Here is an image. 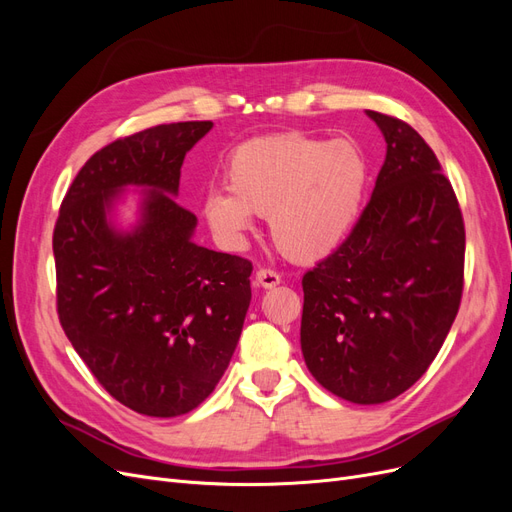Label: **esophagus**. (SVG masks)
<instances>
[{"mask_svg": "<svg viewBox=\"0 0 512 512\" xmlns=\"http://www.w3.org/2000/svg\"><path fill=\"white\" fill-rule=\"evenodd\" d=\"M282 282L280 273H275L273 269H258L256 271V286L260 288H275Z\"/></svg>", "mask_w": 512, "mask_h": 512, "instance_id": "esophagus-1", "label": "esophagus"}]
</instances>
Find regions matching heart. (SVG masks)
Segmentation results:
<instances>
[{
  "label": "heart",
  "mask_w": 512,
  "mask_h": 512,
  "mask_svg": "<svg viewBox=\"0 0 512 512\" xmlns=\"http://www.w3.org/2000/svg\"><path fill=\"white\" fill-rule=\"evenodd\" d=\"M369 183V162L352 138L305 132L254 136L232 149L228 194L211 192L205 220L226 243H241L250 215H267L277 250L297 262L327 258L352 232Z\"/></svg>",
  "instance_id": "b5f03b06"
}]
</instances>
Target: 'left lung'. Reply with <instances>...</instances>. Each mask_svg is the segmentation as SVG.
Wrapping results in <instances>:
<instances>
[{
  "mask_svg": "<svg viewBox=\"0 0 512 512\" xmlns=\"http://www.w3.org/2000/svg\"><path fill=\"white\" fill-rule=\"evenodd\" d=\"M386 141L374 194L348 239L303 275L301 350L352 404L421 378L459 312L466 228L436 153L406 121L367 111Z\"/></svg>",
  "mask_w": 512,
  "mask_h": 512,
  "instance_id": "1",
  "label": "left lung"
}]
</instances>
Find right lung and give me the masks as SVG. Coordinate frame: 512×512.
I'll return each mask as SVG.
<instances>
[{
  "instance_id": "obj_1",
  "label": "right lung",
  "mask_w": 512,
  "mask_h": 512,
  "mask_svg": "<svg viewBox=\"0 0 512 512\" xmlns=\"http://www.w3.org/2000/svg\"><path fill=\"white\" fill-rule=\"evenodd\" d=\"M211 121L153 126L117 138L74 177L53 232L61 329L119 404L170 418L211 395L237 348L252 301V262L192 241L196 215L177 205L181 164ZM128 184L142 222L105 220Z\"/></svg>"
}]
</instances>
